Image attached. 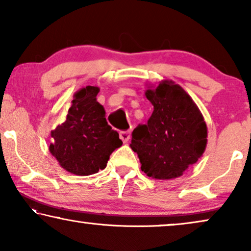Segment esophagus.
<instances>
[{
  "label": "esophagus",
  "instance_id": "34e87169",
  "mask_svg": "<svg viewBox=\"0 0 251 251\" xmlns=\"http://www.w3.org/2000/svg\"><path fill=\"white\" fill-rule=\"evenodd\" d=\"M120 139H121L123 143H128L130 139V131H121L120 132Z\"/></svg>",
  "mask_w": 251,
  "mask_h": 251
}]
</instances>
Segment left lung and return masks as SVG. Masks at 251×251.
I'll return each instance as SVG.
<instances>
[{"instance_id":"8db88e82","label":"left lung","mask_w":251,"mask_h":251,"mask_svg":"<svg viewBox=\"0 0 251 251\" xmlns=\"http://www.w3.org/2000/svg\"><path fill=\"white\" fill-rule=\"evenodd\" d=\"M145 95L154 111L147 125L133 130L130 147L137 152L146 176L176 179L204 154V117L186 90L172 80H162L155 88L150 86Z\"/></svg>"}]
</instances>
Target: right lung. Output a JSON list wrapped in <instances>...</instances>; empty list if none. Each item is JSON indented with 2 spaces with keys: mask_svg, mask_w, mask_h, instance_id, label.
<instances>
[{
  "mask_svg": "<svg viewBox=\"0 0 251 251\" xmlns=\"http://www.w3.org/2000/svg\"><path fill=\"white\" fill-rule=\"evenodd\" d=\"M99 87L87 86L74 95L67 120L50 132V151L61 168L75 176H90L106 168L110 155L122 146L119 133L108 126Z\"/></svg>",
  "mask_w": 251,
  "mask_h": 251,
  "instance_id": "add662e5",
  "label": "right lung"
}]
</instances>
